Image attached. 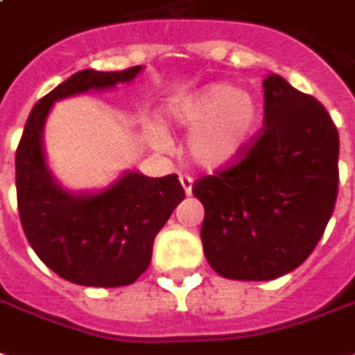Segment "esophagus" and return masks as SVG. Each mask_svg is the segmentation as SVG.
I'll list each match as a JSON object with an SVG mask.
<instances>
[{
	"mask_svg": "<svg viewBox=\"0 0 355 355\" xmlns=\"http://www.w3.org/2000/svg\"><path fill=\"white\" fill-rule=\"evenodd\" d=\"M180 181H181V185H183V189H185V193L191 195V191H193V178H191L189 174H181Z\"/></svg>",
	"mask_w": 355,
	"mask_h": 355,
	"instance_id": "obj_1",
	"label": "esophagus"
}]
</instances>
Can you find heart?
I'll return each instance as SVG.
<instances>
[{"mask_svg": "<svg viewBox=\"0 0 355 355\" xmlns=\"http://www.w3.org/2000/svg\"><path fill=\"white\" fill-rule=\"evenodd\" d=\"M172 117L175 124L195 130L187 146L191 159L198 166L217 170L244 153L259 123V105L236 87L219 83L178 103ZM153 139L159 147H166L168 138L159 128Z\"/></svg>", "mask_w": 355, "mask_h": 355, "instance_id": "heart-1", "label": "heart"}]
</instances>
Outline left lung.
Masks as SVG:
<instances>
[{
    "instance_id": "left-lung-1",
    "label": "left lung",
    "mask_w": 355,
    "mask_h": 355,
    "mask_svg": "<svg viewBox=\"0 0 355 355\" xmlns=\"http://www.w3.org/2000/svg\"><path fill=\"white\" fill-rule=\"evenodd\" d=\"M265 119L244 153L193 183L204 255L229 280H274L309 259L338 195V132L329 113L266 75Z\"/></svg>"
}]
</instances>
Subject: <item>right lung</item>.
Returning <instances> with one entry per match:
<instances>
[{
  "mask_svg": "<svg viewBox=\"0 0 355 355\" xmlns=\"http://www.w3.org/2000/svg\"><path fill=\"white\" fill-rule=\"evenodd\" d=\"M121 71L83 69L33 105L17 147V202L28 242L53 272L79 286H130L151 263L153 240L185 198L178 175L126 174L107 191L71 196L54 183L43 155V123L56 100L134 79Z\"/></svg>",
  "mask_w": 355,
  "mask_h": 355,
  "instance_id": "1",
  "label": "right lung"
}]
</instances>
